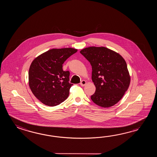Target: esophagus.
Here are the masks:
<instances>
[{"label":"esophagus","mask_w":157,"mask_h":157,"mask_svg":"<svg viewBox=\"0 0 157 157\" xmlns=\"http://www.w3.org/2000/svg\"><path fill=\"white\" fill-rule=\"evenodd\" d=\"M86 84V81L85 80H82L80 82V85L81 86H84Z\"/></svg>","instance_id":"obj_1"}]
</instances>
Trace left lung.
Returning a JSON list of instances; mask_svg holds the SVG:
<instances>
[{"label":"left lung","mask_w":157,"mask_h":157,"mask_svg":"<svg viewBox=\"0 0 157 157\" xmlns=\"http://www.w3.org/2000/svg\"><path fill=\"white\" fill-rule=\"evenodd\" d=\"M92 67V81L96 87L91 99L103 108L117 103L127 91L130 76L120 54L105 47H91L80 51Z\"/></svg>","instance_id":"8db88e82"}]
</instances>
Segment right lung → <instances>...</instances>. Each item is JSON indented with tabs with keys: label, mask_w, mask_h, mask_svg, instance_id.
Listing matches in <instances>:
<instances>
[{
	"label": "right lung",
	"mask_w": 157,
	"mask_h": 157,
	"mask_svg": "<svg viewBox=\"0 0 157 157\" xmlns=\"http://www.w3.org/2000/svg\"><path fill=\"white\" fill-rule=\"evenodd\" d=\"M77 49H52L35 58L29 71V85L32 93L42 103L54 107L67 99L71 87L70 72L63 64Z\"/></svg>",
	"instance_id": "1"
}]
</instances>
